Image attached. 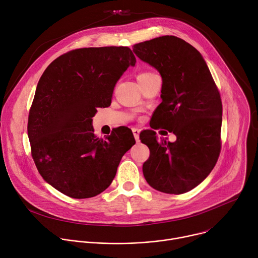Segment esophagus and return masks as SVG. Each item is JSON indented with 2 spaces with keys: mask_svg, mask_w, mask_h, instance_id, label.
Returning a JSON list of instances; mask_svg holds the SVG:
<instances>
[{
  "mask_svg": "<svg viewBox=\"0 0 258 258\" xmlns=\"http://www.w3.org/2000/svg\"><path fill=\"white\" fill-rule=\"evenodd\" d=\"M132 131H133V134H134V137H135V139H136V141L137 142H139V136H140V130L138 128V127H133L132 128Z\"/></svg>",
  "mask_w": 258,
  "mask_h": 258,
  "instance_id": "34e87169",
  "label": "esophagus"
}]
</instances>
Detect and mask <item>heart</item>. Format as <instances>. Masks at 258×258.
Instances as JSON below:
<instances>
[{
	"label": "heart",
	"instance_id": "1",
	"mask_svg": "<svg viewBox=\"0 0 258 258\" xmlns=\"http://www.w3.org/2000/svg\"><path fill=\"white\" fill-rule=\"evenodd\" d=\"M152 75H154V72H152V71H144V72L140 73V75L138 76V80L144 79V78H147V77H150Z\"/></svg>",
	"mask_w": 258,
	"mask_h": 258
}]
</instances>
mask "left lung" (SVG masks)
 I'll list each match as a JSON object with an SVG mask.
<instances>
[{"mask_svg": "<svg viewBox=\"0 0 258 258\" xmlns=\"http://www.w3.org/2000/svg\"><path fill=\"white\" fill-rule=\"evenodd\" d=\"M133 51L161 75L162 102L155 109L154 118L176 136L171 143L162 138L158 141L151 130L140 134L141 142L150 150L143 164L144 176L157 191L175 195L189 192L210 173L222 149L219 91L201 54L177 36L142 42L134 45ZM146 135L154 138L151 145Z\"/></svg>", "mask_w": 258, "mask_h": 258, "instance_id": "1", "label": "left lung"}]
</instances>
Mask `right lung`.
Instances as JSON below:
<instances>
[{
	"label": "right lung",
	"mask_w": 258,
	"mask_h": 258,
	"mask_svg": "<svg viewBox=\"0 0 258 258\" xmlns=\"http://www.w3.org/2000/svg\"><path fill=\"white\" fill-rule=\"evenodd\" d=\"M136 57L128 47L71 50L41 77L29 110L31 156L43 178L64 195L97 196L112 182L136 141L130 128L94 134L97 108L111 104L114 87Z\"/></svg>",
	"instance_id": "1"
}]
</instances>
